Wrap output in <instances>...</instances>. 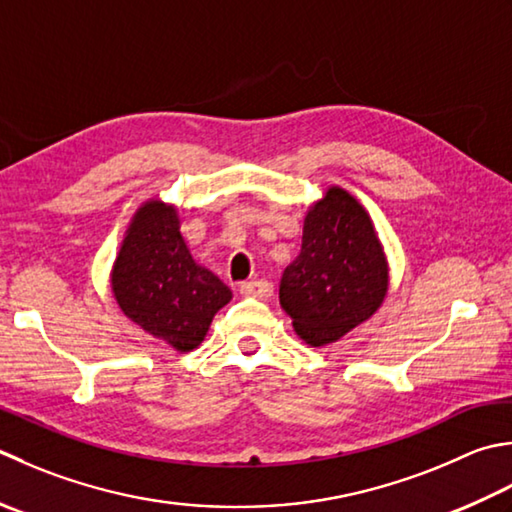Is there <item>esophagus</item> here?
Instances as JSON below:
<instances>
[{
	"instance_id": "obj_1",
	"label": "esophagus",
	"mask_w": 512,
	"mask_h": 512,
	"mask_svg": "<svg viewBox=\"0 0 512 512\" xmlns=\"http://www.w3.org/2000/svg\"><path fill=\"white\" fill-rule=\"evenodd\" d=\"M239 293L244 297H257V299H266L273 295V284L268 279H253V282H244L239 284Z\"/></svg>"
}]
</instances>
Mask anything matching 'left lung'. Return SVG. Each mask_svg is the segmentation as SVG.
<instances>
[{
  "label": "left lung",
  "mask_w": 512,
  "mask_h": 512,
  "mask_svg": "<svg viewBox=\"0 0 512 512\" xmlns=\"http://www.w3.org/2000/svg\"><path fill=\"white\" fill-rule=\"evenodd\" d=\"M388 293V262L373 219L344 188L330 186L304 217L302 250L279 282L295 333L326 346L364 324Z\"/></svg>",
  "instance_id": "1"
}]
</instances>
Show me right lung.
Here are the masks:
<instances>
[{"label":"right lung","instance_id":"right-lung-1","mask_svg":"<svg viewBox=\"0 0 512 512\" xmlns=\"http://www.w3.org/2000/svg\"><path fill=\"white\" fill-rule=\"evenodd\" d=\"M122 313L179 353L204 342L233 293L199 266L179 233L177 208L150 199L137 208L110 273Z\"/></svg>","mask_w":512,"mask_h":512}]
</instances>
